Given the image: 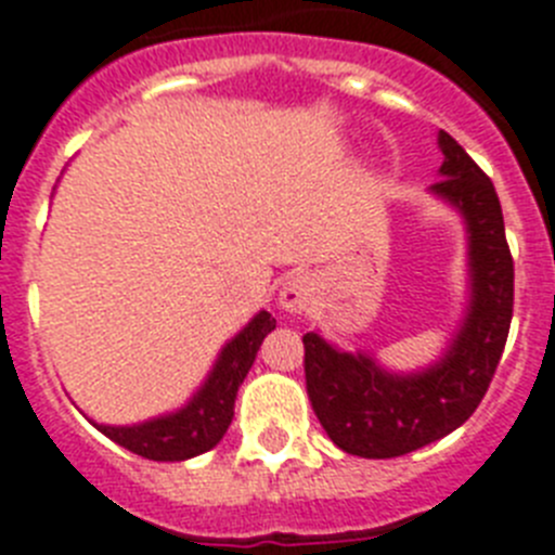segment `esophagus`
Instances as JSON below:
<instances>
[{
  "label": "esophagus",
  "mask_w": 555,
  "mask_h": 555,
  "mask_svg": "<svg viewBox=\"0 0 555 555\" xmlns=\"http://www.w3.org/2000/svg\"><path fill=\"white\" fill-rule=\"evenodd\" d=\"M312 279L310 273H291V276L282 282V291H279V305L287 312H305L312 301Z\"/></svg>",
  "instance_id": "esophagus-1"
}]
</instances>
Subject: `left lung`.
Segmentation results:
<instances>
[{
	"mask_svg": "<svg viewBox=\"0 0 555 555\" xmlns=\"http://www.w3.org/2000/svg\"><path fill=\"white\" fill-rule=\"evenodd\" d=\"M433 195L461 211L469 234L472 296L444 358L416 374H391L369 354L305 335V377L326 436L349 455L399 457L450 436L489 391L514 312V259L491 178L447 131Z\"/></svg>",
	"mask_w": 555,
	"mask_h": 555,
	"instance_id": "8db88e82",
	"label": "left lung"
}]
</instances>
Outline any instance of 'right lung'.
I'll use <instances>...</instances> for the list:
<instances>
[{
  "instance_id": "add662e5",
  "label": "right lung",
  "mask_w": 555,
  "mask_h": 555,
  "mask_svg": "<svg viewBox=\"0 0 555 555\" xmlns=\"http://www.w3.org/2000/svg\"><path fill=\"white\" fill-rule=\"evenodd\" d=\"M271 330H276V318H271V312L262 310L250 318V324L223 346L201 391L181 411L131 424V427H111V424H94V427L111 441H117L119 447L147 461H186V457L211 450L229 430L237 388L243 385L245 374L257 360L264 335Z\"/></svg>"
}]
</instances>
